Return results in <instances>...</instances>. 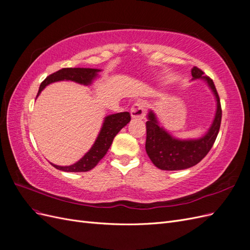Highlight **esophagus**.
Listing matches in <instances>:
<instances>
[{
  "label": "esophagus",
  "mask_w": 250,
  "mask_h": 250,
  "mask_svg": "<svg viewBox=\"0 0 250 250\" xmlns=\"http://www.w3.org/2000/svg\"><path fill=\"white\" fill-rule=\"evenodd\" d=\"M131 113V117L135 120H142L144 117L146 116V106H145V103L138 101L135 102L130 110Z\"/></svg>",
  "instance_id": "1"
}]
</instances>
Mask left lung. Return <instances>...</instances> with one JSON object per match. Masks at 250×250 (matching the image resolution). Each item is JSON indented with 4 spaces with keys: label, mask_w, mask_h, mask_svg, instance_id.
I'll list each match as a JSON object with an SVG mask.
<instances>
[{
    "label": "left lung",
    "mask_w": 250,
    "mask_h": 250,
    "mask_svg": "<svg viewBox=\"0 0 250 250\" xmlns=\"http://www.w3.org/2000/svg\"><path fill=\"white\" fill-rule=\"evenodd\" d=\"M191 72L193 80H204L213 90L217 101L215 119L208 131L202 138L196 140H178L173 138L169 132L160 126L155 113L150 110L146 122V152L151 162L161 170H184L197 165L213 147L220 129L222 109L220 98L213 80L208 76H204V73L197 66H194Z\"/></svg>",
    "instance_id": "left-lung-1"
}]
</instances>
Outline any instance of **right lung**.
<instances>
[{
	"mask_svg": "<svg viewBox=\"0 0 250 250\" xmlns=\"http://www.w3.org/2000/svg\"><path fill=\"white\" fill-rule=\"evenodd\" d=\"M100 71L101 70L98 69H86V67H64V69L49 75L42 82L36 98L40 96L42 90L48 84L56 81L71 80L80 83V84L88 85L98 76V72ZM130 113L128 111L107 116L104 119L102 128L99 134H98V138L95 141L94 145L88 150V152L85 153L82 158H80L77 163L71 166H65V167H62V166H57L54 164L51 165L54 168L64 172H86L92 170L102 160L104 155L106 154L113 139H115L118 132L124 126L130 122Z\"/></svg>",
	"mask_w": 250,
	"mask_h": 250,
	"instance_id": "1",
	"label": "right lung"
}]
</instances>
